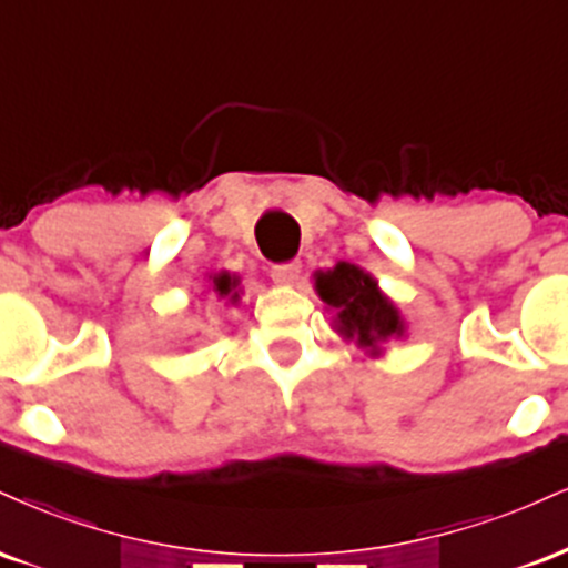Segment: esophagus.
Here are the masks:
<instances>
[{
    "label": "esophagus",
    "mask_w": 568,
    "mask_h": 568,
    "mask_svg": "<svg viewBox=\"0 0 568 568\" xmlns=\"http://www.w3.org/2000/svg\"><path fill=\"white\" fill-rule=\"evenodd\" d=\"M302 275V264L298 262H288V264H275L272 266V280L280 285H293Z\"/></svg>",
    "instance_id": "esophagus-1"
}]
</instances>
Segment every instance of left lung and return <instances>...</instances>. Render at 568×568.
I'll use <instances>...</instances> for the list:
<instances>
[{
  "mask_svg": "<svg viewBox=\"0 0 568 568\" xmlns=\"http://www.w3.org/2000/svg\"><path fill=\"white\" fill-rule=\"evenodd\" d=\"M314 291L333 312V331L354 341L367 357H381L388 341L405 338L402 312L357 264L338 262L333 270L314 272Z\"/></svg>",
  "mask_w": 568,
  "mask_h": 568,
  "instance_id": "left-lung-1",
  "label": "left lung"
}]
</instances>
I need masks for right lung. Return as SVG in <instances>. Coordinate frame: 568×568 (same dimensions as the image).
<instances>
[{
  "label": "right lung",
  "instance_id": "1",
  "mask_svg": "<svg viewBox=\"0 0 568 568\" xmlns=\"http://www.w3.org/2000/svg\"><path fill=\"white\" fill-rule=\"evenodd\" d=\"M209 288L216 293V298H227L230 304H237V288H241V277L230 275V272H219V275H209Z\"/></svg>",
  "mask_w": 568,
  "mask_h": 568
}]
</instances>
